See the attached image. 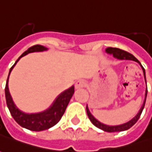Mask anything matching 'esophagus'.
<instances>
[{
  "label": "esophagus",
  "mask_w": 152,
  "mask_h": 152,
  "mask_svg": "<svg viewBox=\"0 0 152 152\" xmlns=\"http://www.w3.org/2000/svg\"><path fill=\"white\" fill-rule=\"evenodd\" d=\"M85 86H86V82H85L84 80H77L76 83H75V87H76V89H80V88H83V87H85Z\"/></svg>",
  "instance_id": "esophagus-1"
}]
</instances>
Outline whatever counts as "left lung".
<instances>
[{
	"label": "left lung",
	"mask_w": 152,
	"mask_h": 152,
	"mask_svg": "<svg viewBox=\"0 0 152 152\" xmlns=\"http://www.w3.org/2000/svg\"><path fill=\"white\" fill-rule=\"evenodd\" d=\"M106 52L108 53V54L113 55V56L115 58L118 59V60H131V61H137V63H139V65L141 66V69L143 71V74H144V78H145V81L146 83V80H145V69L143 68V66H141V62L137 60L132 54L129 53L127 51L123 50H121L119 48H113V47H108L106 49ZM146 96H147V86H146V90H145V100H144V102L142 104V106L141 107L139 112L137 113V115L131 120L129 121L126 123L121 124V125H118V126H108V125H105V124L100 122L98 120H96L93 115H91V113L90 112L89 109H88V106H86V113H87V115L89 117L90 121H91V123L93 124L94 126H96V127L101 129L104 132H123V131H126L128 129L132 127V126H134L136 122H137L138 119L140 118V116L141 115V112L144 109V106H145V100H146Z\"/></svg>",
	"instance_id": "obj_1"
}]
</instances>
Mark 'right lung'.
<instances>
[{
	"label": "right lung",
	"mask_w": 152,
	"mask_h": 152,
	"mask_svg": "<svg viewBox=\"0 0 152 152\" xmlns=\"http://www.w3.org/2000/svg\"><path fill=\"white\" fill-rule=\"evenodd\" d=\"M46 50H47V48L45 46H41V45H36V46L30 47L27 50H26L24 53L16 60L15 64L10 69L7 84H6V88H5V95H6L7 106H8V109L11 112L12 117L15 119V121L19 124L20 126L26 128V129H28L30 131H33V132H41V131L47 130L57 123L61 120L63 114L65 113V111L67 107V105L69 104V102L75 91L74 86H72V87H70L69 89L66 90L62 93L60 94L48 109H46V111H42V112H39V113L27 114L23 111H20L16 107L12 98H11L9 88H8V79H9L10 73L12 71L13 67L15 66V64L22 56H24L31 52L44 51Z\"/></svg>",
	"instance_id": "1"
}]
</instances>
